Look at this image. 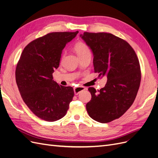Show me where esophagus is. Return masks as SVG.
Wrapping results in <instances>:
<instances>
[{
  "label": "esophagus",
  "mask_w": 158,
  "mask_h": 158,
  "mask_svg": "<svg viewBox=\"0 0 158 158\" xmlns=\"http://www.w3.org/2000/svg\"><path fill=\"white\" fill-rule=\"evenodd\" d=\"M86 89L85 88V87H83V86H78V87H75L74 88V93L75 95H77L79 94V93L81 92H82L83 90H85Z\"/></svg>",
  "instance_id": "1"
}]
</instances>
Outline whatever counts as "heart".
Here are the masks:
<instances>
[{
    "label": "heart",
    "mask_w": 158,
    "mask_h": 158,
    "mask_svg": "<svg viewBox=\"0 0 158 158\" xmlns=\"http://www.w3.org/2000/svg\"><path fill=\"white\" fill-rule=\"evenodd\" d=\"M74 49L79 56L87 54H90V50L86 44L83 42H79L76 44Z\"/></svg>",
    "instance_id": "b5f03b06"
}]
</instances>
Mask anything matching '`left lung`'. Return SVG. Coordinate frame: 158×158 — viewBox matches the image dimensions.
<instances>
[{
  "instance_id": "8db88e82",
  "label": "left lung",
  "mask_w": 158,
  "mask_h": 158,
  "mask_svg": "<svg viewBox=\"0 0 158 158\" xmlns=\"http://www.w3.org/2000/svg\"><path fill=\"white\" fill-rule=\"evenodd\" d=\"M80 37L92 52L94 72L107 78L98 93L89 89L87 112L93 120L107 123L123 115L135 100L141 83L138 58L129 44L112 34L85 32Z\"/></svg>"
}]
</instances>
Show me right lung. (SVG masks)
Wrapping results in <instances>:
<instances>
[{"instance_id": "1", "label": "right lung", "mask_w": 158, "mask_h": 158, "mask_svg": "<svg viewBox=\"0 0 158 158\" xmlns=\"http://www.w3.org/2000/svg\"><path fill=\"white\" fill-rule=\"evenodd\" d=\"M51 32L34 40L23 49L15 70L16 83L23 100L40 118L55 122L64 117L73 100L71 86L52 80L62 50L78 34Z\"/></svg>"}]
</instances>
